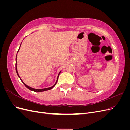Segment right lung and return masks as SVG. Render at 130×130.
Instances as JSON below:
<instances>
[{"mask_svg":"<svg viewBox=\"0 0 130 130\" xmlns=\"http://www.w3.org/2000/svg\"><path fill=\"white\" fill-rule=\"evenodd\" d=\"M21 45H20V46H21ZM20 46H19V48H20ZM19 49H18V50L17 53L18 52V51H19ZM17 55H16V60H17ZM15 66H15V70H16V73H17V74L18 76L19 77V78H20L21 80L22 81V82H23V84H24V85L25 86V87H26V88H28L29 89H30V90H32V91L35 92H44V91H46V90H50V89H52V88L54 87V86L56 85V83H57V80H58V76H59V75H60V73H61V71H60V72L59 73V74H58V76H57V80H56V82H55V84H54L53 86H52V87H48V88H43V89H35V88H32V87H29V86L26 85L24 83V82H23V81L22 80L21 78H20V76H19L18 73V72H17V60H16V63H15Z\"/></svg>","mask_w":130,"mask_h":130,"instance_id":"obj_1","label":"right lung"}]
</instances>
